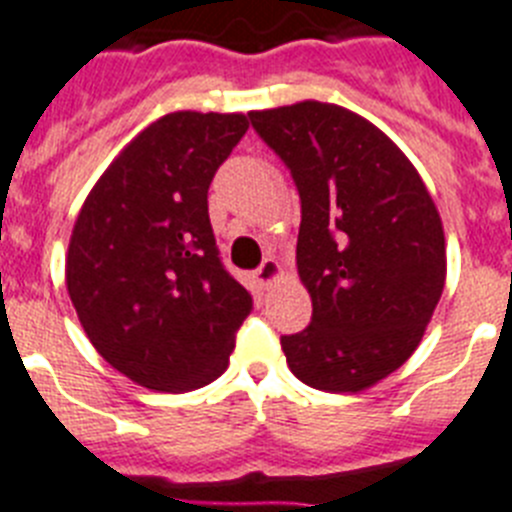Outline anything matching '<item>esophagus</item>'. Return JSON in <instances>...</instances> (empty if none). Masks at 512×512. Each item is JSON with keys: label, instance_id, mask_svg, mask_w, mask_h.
<instances>
[{"label": "esophagus", "instance_id": "esophagus-1", "mask_svg": "<svg viewBox=\"0 0 512 512\" xmlns=\"http://www.w3.org/2000/svg\"><path fill=\"white\" fill-rule=\"evenodd\" d=\"M255 278H257V283H260L262 288L273 286V283L278 281V278H283V270H281V265H278V260L268 257V260L262 262L260 268H257Z\"/></svg>", "mask_w": 512, "mask_h": 512}]
</instances>
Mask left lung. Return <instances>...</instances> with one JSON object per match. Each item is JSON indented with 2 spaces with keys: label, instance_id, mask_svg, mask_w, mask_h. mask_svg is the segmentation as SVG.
Instances as JSON below:
<instances>
[{
  "label": "left lung",
  "instance_id": "left-lung-1",
  "mask_svg": "<svg viewBox=\"0 0 512 512\" xmlns=\"http://www.w3.org/2000/svg\"><path fill=\"white\" fill-rule=\"evenodd\" d=\"M301 195L296 268L311 324L281 337L299 381L358 394L407 363L446 286V234L415 164L335 102L252 110Z\"/></svg>",
  "mask_w": 512,
  "mask_h": 512
}]
</instances>
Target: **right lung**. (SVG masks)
<instances>
[{"label":"right lung","instance_id":"right-lung-1","mask_svg":"<svg viewBox=\"0 0 512 512\" xmlns=\"http://www.w3.org/2000/svg\"><path fill=\"white\" fill-rule=\"evenodd\" d=\"M244 113L177 110L128 141L84 198L66 291L97 353L151 391L201 389L226 371L252 293L224 270L208 185Z\"/></svg>","mask_w":512,"mask_h":512}]
</instances>
